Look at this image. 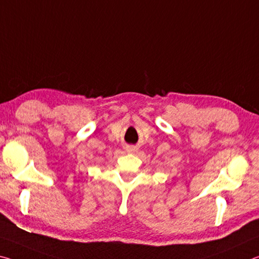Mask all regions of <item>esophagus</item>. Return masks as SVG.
<instances>
[{
  "mask_svg": "<svg viewBox=\"0 0 259 259\" xmlns=\"http://www.w3.org/2000/svg\"><path fill=\"white\" fill-rule=\"evenodd\" d=\"M126 151L127 152H134V151H137V148L133 147V146H128V147H126Z\"/></svg>",
  "mask_w": 259,
  "mask_h": 259,
  "instance_id": "obj_1",
  "label": "esophagus"
}]
</instances>
